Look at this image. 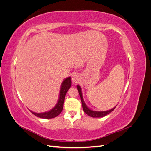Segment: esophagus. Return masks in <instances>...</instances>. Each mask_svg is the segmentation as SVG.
<instances>
[{"instance_id":"obj_1","label":"esophagus","mask_w":151,"mask_h":151,"mask_svg":"<svg viewBox=\"0 0 151 151\" xmlns=\"http://www.w3.org/2000/svg\"><path fill=\"white\" fill-rule=\"evenodd\" d=\"M79 80V77L77 74H74L73 75L72 77V81L73 83H77V81Z\"/></svg>"}]
</instances>
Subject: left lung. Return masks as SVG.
Returning <instances> with one entry per match:
<instances>
[{"label":"left lung","instance_id":"8db88e82","mask_svg":"<svg viewBox=\"0 0 151 151\" xmlns=\"http://www.w3.org/2000/svg\"><path fill=\"white\" fill-rule=\"evenodd\" d=\"M77 90H78L79 95H80V98H81V102H82V106H83V110L87 114V115H89V116L93 117V118H101V117H103L104 116L107 115L108 114L110 113L116 108V106H115V107L111 109H109V110L103 111H98L92 110V109H91L89 107L87 106V105L86 104V103L84 102V100L83 97L82 89H81V88L79 85H77Z\"/></svg>","mask_w":151,"mask_h":151}]
</instances>
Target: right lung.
Segmentation results:
<instances>
[{"mask_svg":"<svg viewBox=\"0 0 151 151\" xmlns=\"http://www.w3.org/2000/svg\"><path fill=\"white\" fill-rule=\"evenodd\" d=\"M71 85V77H68L66 79L63 80L61 84L60 93H59V98L57 103L56 104L55 106L52 109H50V111L44 113H35L33 111H31V110L30 111L36 116L41 118H44V119H50V118H53L57 116L58 115H60L62 111L63 103H64V99L66 93L68 90L70 89Z\"/></svg>","mask_w":151,"mask_h":151,"instance_id":"1","label":"right lung"}]
</instances>
